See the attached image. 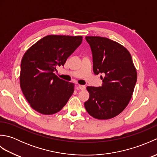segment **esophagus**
<instances>
[{
    "mask_svg": "<svg viewBox=\"0 0 157 157\" xmlns=\"http://www.w3.org/2000/svg\"><path fill=\"white\" fill-rule=\"evenodd\" d=\"M78 87L79 89L81 90H84L86 89V86L84 85H79Z\"/></svg>",
    "mask_w": 157,
    "mask_h": 157,
    "instance_id": "1",
    "label": "esophagus"
}]
</instances>
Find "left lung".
I'll use <instances>...</instances> for the list:
<instances>
[{"label":"left lung","instance_id":"obj_1","mask_svg":"<svg viewBox=\"0 0 157 157\" xmlns=\"http://www.w3.org/2000/svg\"><path fill=\"white\" fill-rule=\"evenodd\" d=\"M86 40L91 48L94 73L105 76L101 87L86 88L90 98L85 108L96 119H111L129 104L137 72L129 52L118 42L100 36H86Z\"/></svg>","mask_w":157,"mask_h":157}]
</instances>
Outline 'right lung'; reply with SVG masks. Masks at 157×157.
I'll return each instance as SVG.
<instances>
[{
  "mask_svg": "<svg viewBox=\"0 0 157 157\" xmlns=\"http://www.w3.org/2000/svg\"><path fill=\"white\" fill-rule=\"evenodd\" d=\"M82 36L48 35L32 45L23 55L20 86L31 107L43 115L63 109L74 91V84L54 73L82 44Z\"/></svg>",
  "mask_w": 157,
  "mask_h": 157,
  "instance_id": "obj_1",
  "label": "right lung"
}]
</instances>
